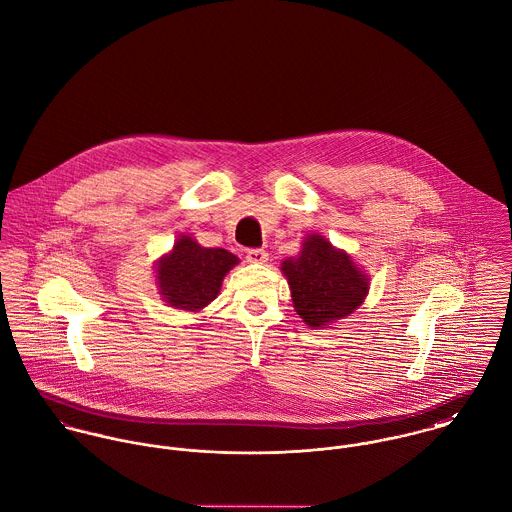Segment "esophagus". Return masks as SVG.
<instances>
[{
	"instance_id": "obj_1",
	"label": "esophagus",
	"mask_w": 512,
	"mask_h": 512,
	"mask_svg": "<svg viewBox=\"0 0 512 512\" xmlns=\"http://www.w3.org/2000/svg\"><path fill=\"white\" fill-rule=\"evenodd\" d=\"M245 259H247V263H253V265H263V263H267L269 255H267L263 249H249V251L245 253Z\"/></svg>"
}]
</instances>
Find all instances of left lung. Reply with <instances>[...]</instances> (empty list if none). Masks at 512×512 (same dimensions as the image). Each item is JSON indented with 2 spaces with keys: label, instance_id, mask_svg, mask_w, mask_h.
I'll use <instances>...</instances> for the list:
<instances>
[{
  "label": "left lung",
  "instance_id": "left-lung-1",
  "mask_svg": "<svg viewBox=\"0 0 512 512\" xmlns=\"http://www.w3.org/2000/svg\"><path fill=\"white\" fill-rule=\"evenodd\" d=\"M291 299L303 322L314 328L352 316L370 293V275L346 251L320 233H307L297 257L281 263Z\"/></svg>",
  "mask_w": 512,
  "mask_h": 512
}]
</instances>
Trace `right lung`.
Instances as JSON below:
<instances>
[{"label":"right lung","mask_w":512,"mask_h":512,"mask_svg":"<svg viewBox=\"0 0 512 512\" xmlns=\"http://www.w3.org/2000/svg\"><path fill=\"white\" fill-rule=\"evenodd\" d=\"M239 257L221 247H202L192 233H180L168 253L154 263V283L168 307L202 312L217 299L225 275Z\"/></svg>","instance_id":"right-lung-1"}]
</instances>
